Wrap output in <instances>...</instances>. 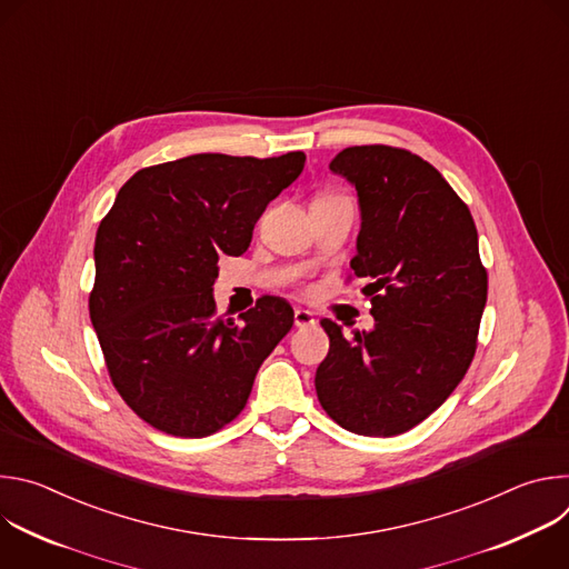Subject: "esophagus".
Segmentation results:
<instances>
[{"label": "esophagus", "mask_w": 569, "mask_h": 569, "mask_svg": "<svg viewBox=\"0 0 569 569\" xmlns=\"http://www.w3.org/2000/svg\"><path fill=\"white\" fill-rule=\"evenodd\" d=\"M295 327H297V329L315 327V317H312V312L297 308V310H295Z\"/></svg>", "instance_id": "esophagus-1"}]
</instances>
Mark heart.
Listing matches in <instances>:
<instances>
[{
	"label": "heart",
	"mask_w": 569,
	"mask_h": 569,
	"mask_svg": "<svg viewBox=\"0 0 569 569\" xmlns=\"http://www.w3.org/2000/svg\"><path fill=\"white\" fill-rule=\"evenodd\" d=\"M319 198H336V196H329V193H327V196H319Z\"/></svg>",
	"instance_id": "obj_1"
}]
</instances>
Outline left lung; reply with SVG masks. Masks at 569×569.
I'll use <instances>...</instances> for the list:
<instances>
[{
    "label": "left lung",
    "mask_w": 569,
    "mask_h": 569,
    "mask_svg": "<svg viewBox=\"0 0 569 569\" xmlns=\"http://www.w3.org/2000/svg\"><path fill=\"white\" fill-rule=\"evenodd\" d=\"M331 171L360 202L353 274L367 279L373 329L345 336L321 319L331 340L315 389L345 430L396 437L428 419L466 376L489 277L463 200L419 154L393 146H351Z\"/></svg>",
    "instance_id": "8db88e82"
}]
</instances>
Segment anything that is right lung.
Instances as JSON below:
<instances>
[{
    "mask_svg": "<svg viewBox=\"0 0 569 569\" xmlns=\"http://www.w3.org/2000/svg\"><path fill=\"white\" fill-rule=\"evenodd\" d=\"M281 157L189 154L137 171L94 242L90 317L128 408L154 430L200 439L233 421L263 360L292 329L281 297L240 321L216 315L218 257H240L266 207L303 171Z\"/></svg>",
    "mask_w": 569,
    "mask_h": 569,
    "instance_id": "1",
    "label": "right lung"
}]
</instances>
